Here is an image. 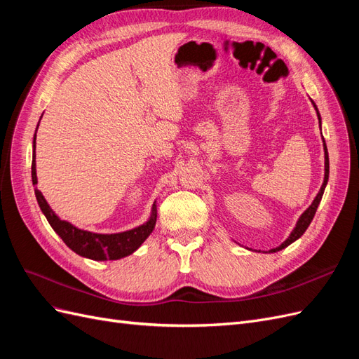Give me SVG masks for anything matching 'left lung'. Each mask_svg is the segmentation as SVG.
Returning <instances> with one entry per match:
<instances>
[{"label": "left lung", "mask_w": 359, "mask_h": 359, "mask_svg": "<svg viewBox=\"0 0 359 359\" xmlns=\"http://www.w3.org/2000/svg\"><path fill=\"white\" fill-rule=\"evenodd\" d=\"M311 103H313V106H314V109H316L318 119H319V124H320V114H319V111H318V106L314 104V102H313V100H311ZM323 151H325V178H323V184H322V187H320V190H319V193H318V196L314 198V201L311 202V205L309 206V208L301 214V217H299L298 222H297L295 229H293V231L290 232V235H289L287 240H286L283 244H281V245H278V247H276V248H271V250H269V253L280 252V250L286 248V247H287V245H290L293 241H297L298 238H301V235H302L304 232H306V231H307V227L310 226V223H311V220H313L314 214H316V210H318V206H319V203H320V201H322L323 191H325V187H327L328 177H330V158H328V149H327V144H325V139H323Z\"/></svg>", "instance_id": "8db88e82"}]
</instances>
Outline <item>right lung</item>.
I'll return each mask as SVG.
<instances>
[{
	"label": "right lung",
	"instance_id": "add662e5",
	"mask_svg": "<svg viewBox=\"0 0 359 359\" xmlns=\"http://www.w3.org/2000/svg\"><path fill=\"white\" fill-rule=\"evenodd\" d=\"M39 127V126H37ZM37 132V130H36ZM36 144V135L34 142ZM31 178L32 184H37V173H36V145H32V163H31ZM36 198L41 212L45 214L52 229L55 231L61 240L66 243L69 248H72L74 253L79 256L88 257L93 260H116L132 255L133 252L142 245V243L154 231V226L157 222V208L156 202L151 210L149 220L144 224H140L132 231L119 232V233H94L83 229H78L72 223L61 220L60 217L50 210L46 199L43 198L41 191L36 187L34 189Z\"/></svg>",
	"mask_w": 359,
	"mask_h": 359
}]
</instances>
